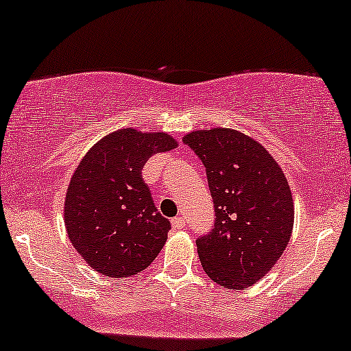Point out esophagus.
<instances>
[{
    "mask_svg": "<svg viewBox=\"0 0 351 351\" xmlns=\"http://www.w3.org/2000/svg\"><path fill=\"white\" fill-rule=\"evenodd\" d=\"M172 228L174 229H184L185 228V218H182V216H177V218L172 219Z\"/></svg>",
    "mask_w": 351,
    "mask_h": 351,
    "instance_id": "34e87169",
    "label": "esophagus"
}]
</instances>
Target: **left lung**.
<instances>
[{"label":"left lung","mask_w":351,"mask_h":351,"mask_svg":"<svg viewBox=\"0 0 351 351\" xmlns=\"http://www.w3.org/2000/svg\"><path fill=\"white\" fill-rule=\"evenodd\" d=\"M184 143L206 169L216 221L197 239L205 274L228 289L262 280L287 249L295 203L285 172L252 136L216 127L195 130Z\"/></svg>","instance_id":"8db88e82"}]
</instances>
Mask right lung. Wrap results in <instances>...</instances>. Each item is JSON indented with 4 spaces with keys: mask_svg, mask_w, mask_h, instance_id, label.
I'll list each match as a JSON object with an SVG mask.
<instances>
[{
    "mask_svg": "<svg viewBox=\"0 0 351 351\" xmlns=\"http://www.w3.org/2000/svg\"><path fill=\"white\" fill-rule=\"evenodd\" d=\"M177 148L164 132L120 128L77 164L64 197V228L90 268L112 278L140 274L161 252L171 229L154 206L141 169L151 156Z\"/></svg>",
    "mask_w": 351,
    "mask_h": 351,
    "instance_id": "1",
    "label": "right lung"
}]
</instances>
